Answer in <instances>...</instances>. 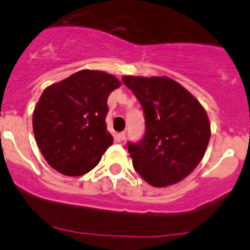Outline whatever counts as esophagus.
<instances>
[{"label": "esophagus", "instance_id": "obj_1", "mask_svg": "<svg viewBox=\"0 0 250 250\" xmlns=\"http://www.w3.org/2000/svg\"><path fill=\"white\" fill-rule=\"evenodd\" d=\"M125 139V132H121L117 134V140L118 141H123Z\"/></svg>", "mask_w": 250, "mask_h": 250}]
</instances>
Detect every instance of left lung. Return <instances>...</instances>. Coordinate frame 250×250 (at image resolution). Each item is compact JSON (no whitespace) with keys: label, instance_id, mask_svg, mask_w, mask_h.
I'll return each mask as SVG.
<instances>
[{"label":"left lung","instance_id":"obj_1","mask_svg":"<svg viewBox=\"0 0 250 250\" xmlns=\"http://www.w3.org/2000/svg\"><path fill=\"white\" fill-rule=\"evenodd\" d=\"M145 114V135L128 144L136 172L153 187L180 182L201 162L211 127L206 111L182 85L167 77H123Z\"/></svg>","mask_w":250,"mask_h":250}]
</instances>
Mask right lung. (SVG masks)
<instances>
[{"label": "right lung", "instance_id": "1", "mask_svg": "<svg viewBox=\"0 0 250 250\" xmlns=\"http://www.w3.org/2000/svg\"><path fill=\"white\" fill-rule=\"evenodd\" d=\"M116 77L83 69L42 93L33 111V133L48 164L65 176L91 171L114 143L107 132V98Z\"/></svg>", "mask_w": 250, "mask_h": 250}]
</instances>
